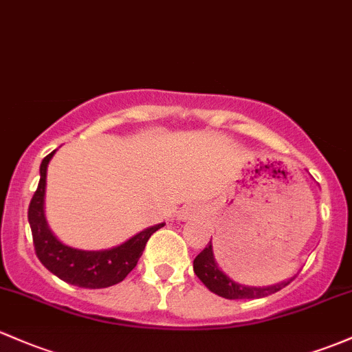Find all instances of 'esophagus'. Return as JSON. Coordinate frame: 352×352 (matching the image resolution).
Here are the masks:
<instances>
[{
	"instance_id": "34e87169",
	"label": "esophagus",
	"mask_w": 352,
	"mask_h": 352,
	"mask_svg": "<svg viewBox=\"0 0 352 352\" xmlns=\"http://www.w3.org/2000/svg\"><path fill=\"white\" fill-rule=\"evenodd\" d=\"M195 214H196L195 206H183L179 210V213H177V218H179V220H191Z\"/></svg>"
}]
</instances>
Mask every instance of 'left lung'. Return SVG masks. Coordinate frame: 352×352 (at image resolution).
I'll use <instances>...</instances> for the list:
<instances>
[{
    "mask_svg": "<svg viewBox=\"0 0 352 352\" xmlns=\"http://www.w3.org/2000/svg\"><path fill=\"white\" fill-rule=\"evenodd\" d=\"M192 268H195V274L198 275V278L201 280L208 289L211 290L217 296L225 297V298H262L270 296V294L278 292V290L283 289V287L289 285L294 278H289V280L277 283V285L270 287H247L241 285V283L233 282L228 275H225L218 268L217 262H214L213 256V247L210 243L206 245V248L199 253L198 256L192 262Z\"/></svg>",
    "mask_w": 352,
    "mask_h": 352,
    "instance_id": "1",
    "label": "left lung"
}]
</instances>
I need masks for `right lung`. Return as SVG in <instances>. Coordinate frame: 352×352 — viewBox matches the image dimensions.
I'll return each mask as SVG.
<instances>
[{
	"label": "right lung",
	"mask_w": 352,
	"mask_h": 352,
	"mask_svg": "<svg viewBox=\"0 0 352 352\" xmlns=\"http://www.w3.org/2000/svg\"><path fill=\"white\" fill-rule=\"evenodd\" d=\"M54 154L55 151L41 161L40 183L28 208V221L32 226L36 256L45 268H48L52 274L72 285L84 287V289H105V287L122 282L132 268L138 265V260L144 252L147 240L154 232L164 226V223L146 228L144 232L134 235L126 243L111 248V250L87 252L67 247L52 233L47 220H45L43 203L47 166Z\"/></svg>",
	"instance_id": "add662e5"
}]
</instances>
